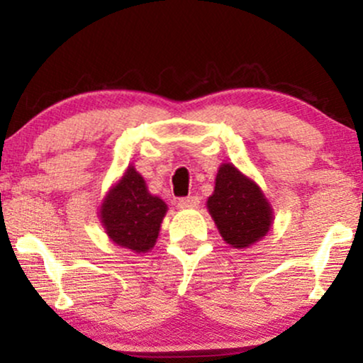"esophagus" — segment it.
Wrapping results in <instances>:
<instances>
[{
	"instance_id": "34e87169",
	"label": "esophagus",
	"mask_w": 363,
	"mask_h": 363,
	"mask_svg": "<svg viewBox=\"0 0 363 363\" xmlns=\"http://www.w3.org/2000/svg\"><path fill=\"white\" fill-rule=\"evenodd\" d=\"M177 205L181 208H198L199 198H198V196H187V198L179 199Z\"/></svg>"
}]
</instances>
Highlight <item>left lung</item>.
Returning a JSON list of instances; mask_svg holds the SVG:
<instances>
[{
	"label": "left lung",
	"mask_w": 363,
	"mask_h": 363,
	"mask_svg": "<svg viewBox=\"0 0 363 363\" xmlns=\"http://www.w3.org/2000/svg\"><path fill=\"white\" fill-rule=\"evenodd\" d=\"M206 208L225 242L235 249L251 247L273 225V208L261 187L228 162L218 167Z\"/></svg>",
	"instance_id": "1"
}]
</instances>
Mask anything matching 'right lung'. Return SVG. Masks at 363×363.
<instances>
[{
    "label": "right lung",
    "mask_w": 363,
    "mask_h": 363,
    "mask_svg": "<svg viewBox=\"0 0 363 363\" xmlns=\"http://www.w3.org/2000/svg\"><path fill=\"white\" fill-rule=\"evenodd\" d=\"M167 210L164 199L150 193L141 174L129 165L107 191L99 216L112 242L145 254L155 245Z\"/></svg>",
    "instance_id": "right-lung-1"
}]
</instances>
